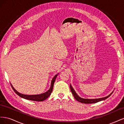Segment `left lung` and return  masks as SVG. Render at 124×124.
<instances>
[{
	"label": "left lung",
	"mask_w": 124,
	"mask_h": 124,
	"mask_svg": "<svg viewBox=\"0 0 124 124\" xmlns=\"http://www.w3.org/2000/svg\"><path fill=\"white\" fill-rule=\"evenodd\" d=\"M70 90L71 92H72V93L73 94L74 98L76 99L77 101H78V102H80L81 103H86V104H88V103H96L98 102L99 101H100L101 100H103L106 99L107 98H108V97H110L111 96V95L112 94V93H111L110 95H109L107 97H103V98H98V99H83L81 97H80L78 96L77 93H76V92L74 91V90L73 89V88H72V86L70 85Z\"/></svg>",
	"instance_id": "obj_1"
}]
</instances>
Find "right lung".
I'll list each match as a JSON object with an SVG mask.
<instances>
[{"instance_id":"obj_1","label":"right lung","mask_w":124,"mask_h":124,"mask_svg":"<svg viewBox=\"0 0 124 124\" xmlns=\"http://www.w3.org/2000/svg\"><path fill=\"white\" fill-rule=\"evenodd\" d=\"M57 74H56V76L53 78V79H52V82H51V87L50 89L47 91L46 92L44 93H42V94H40V95H24V94H22V93H18L17 92L16 89L14 88V87L12 86V84H11V87H12V89H13V91L14 92L16 93L17 95L19 96L20 97H22V98L29 100H32V101H43L46 99L48 97L50 96L51 94V93L52 92V91H53V86H54V84L55 81V79L56 77L57 76Z\"/></svg>"}]
</instances>
